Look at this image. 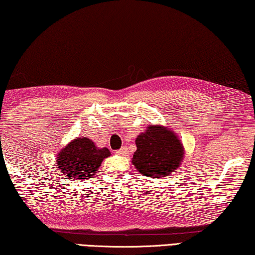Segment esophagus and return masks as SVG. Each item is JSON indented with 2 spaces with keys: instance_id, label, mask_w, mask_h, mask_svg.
<instances>
[{
  "instance_id": "1",
  "label": "esophagus",
  "mask_w": 255,
  "mask_h": 255,
  "mask_svg": "<svg viewBox=\"0 0 255 255\" xmlns=\"http://www.w3.org/2000/svg\"><path fill=\"white\" fill-rule=\"evenodd\" d=\"M115 152H116L117 155H121V156H128V151L127 148H121L120 150H116Z\"/></svg>"
}]
</instances>
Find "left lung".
<instances>
[{"instance_id": "obj_1", "label": "left lung", "mask_w": 255, "mask_h": 255, "mask_svg": "<svg viewBox=\"0 0 255 255\" xmlns=\"http://www.w3.org/2000/svg\"><path fill=\"white\" fill-rule=\"evenodd\" d=\"M132 164L139 173L164 178L177 171L185 157V147L177 133L160 124H150L135 139Z\"/></svg>"}]
</instances>
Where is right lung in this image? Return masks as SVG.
<instances>
[{
    "instance_id": "right-lung-1",
    "label": "right lung",
    "mask_w": 255,
    "mask_h": 255,
    "mask_svg": "<svg viewBox=\"0 0 255 255\" xmlns=\"http://www.w3.org/2000/svg\"><path fill=\"white\" fill-rule=\"evenodd\" d=\"M109 156L108 148L97 147L87 136H77L58 152L56 164L65 178L85 180L95 175Z\"/></svg>"
}]
</instances>
